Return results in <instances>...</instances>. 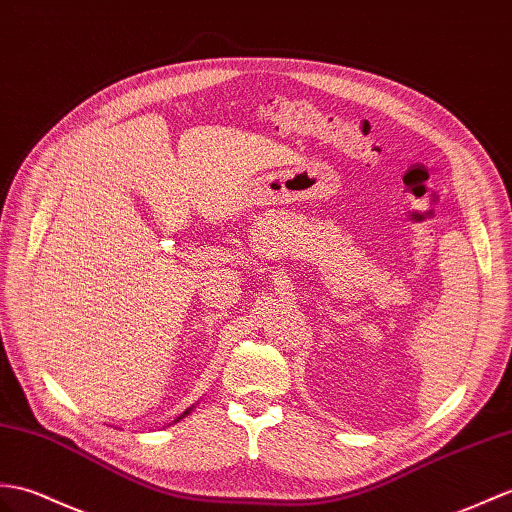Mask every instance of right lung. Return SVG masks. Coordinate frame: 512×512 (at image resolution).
<instances>
[{
	"instance_id": "1",
	"label": "right lung",
	"mask_w": 512,
	"mask_h": 512,
	"mask_svg": "<svg viewBox=\"0 0 512 512\" xmlns=\"http://www.w3.org/2000/svg\"><path fill=\"white\" fill-rule=\"evenodd\" d=\"M189 410H192V408H189ZM189 410H185V412H183V414H181V417H178V419H183V417H185V414H189ZM178 419H176V421H178Z\"/></svg>"
}]
</instances>
